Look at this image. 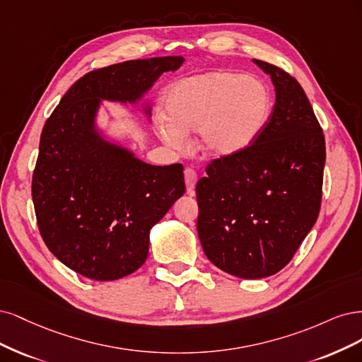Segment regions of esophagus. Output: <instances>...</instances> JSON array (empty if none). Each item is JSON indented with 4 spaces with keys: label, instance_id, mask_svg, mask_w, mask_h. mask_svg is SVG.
<instances>
[{
    "label": "esophagus",
    "instance_id": "34e87169",
    "mask_svg": "<svg viewBox=\"0 0 362 362\" xmlns=\"http://www.w3.org/2000/svg\"><path fill=\"white\" fill-rule=\"evenodd\" d=\"M183 174H185V183H186V191H188L189 194H192L194 192V188H195V183H197V179H198V176H197V171L194 170V168H185V171H183Z\"/></svg>",
    "mask_w": 362,
    "mask_h": 362
}]
</instances>
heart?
Segmentation results:
<instances>
[{
	"instance_id": "heart-1",
	"label": "heart",
	"mask_w": 362,
	"mask_h": 362,
	"mask_svg": "<svg viewBox=\"0 0 362 362\" xmlns=\"http://www.w3.org/2000/svg\"><path fill=\"white\" fill-rule=\"evenodd\" d=\"M167 112L158 119L162 141L182 148L186 132L198 129L200 144L212 156H235L247 150L267 123L271 93L260 79L230 72L185 78L165 98Z\"/></svg>"
}]
</instances>
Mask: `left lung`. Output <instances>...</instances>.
I'll use <instances>...</instances> for the list:
<instances>
[{"instance_id":"left-lung-1","label":"left lung","mask_w":362,"mask_h":362,"mask_svg":"<svg viewBox=\"0 0 362 362\" xmlns=\"http://www.w3.org/2000/svg\"><path fill=\"white\" fill-rule=\"evenodd\" d=\"M275 105L242 153L216 158L197 182V231L207 259L239 278L274 275L293 259L320 212L325 135L304 88L284 69L254 60Z\"/></svg>"}]
</instances>
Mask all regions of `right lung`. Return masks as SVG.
Wrapping results in <instances>:
<instances>
[{"label":"right lung","mask_w":362,"mask_h":362,"mask_svg":"<svg viewBox=\"0 0 362 362\" xmlns=\"http://www.w3.org/2000/svg\"><path fill=\"white\" fill-rule=\"evenodd\" d=\"M182 57L98 69L67 90L46 120L31 195L40 236L76 274L112 281L148 254V231L185 192L183 165H148L93 131L99 99L135 102Z\"/></svg>","instance_id":"obj_1"}]
</instances>
